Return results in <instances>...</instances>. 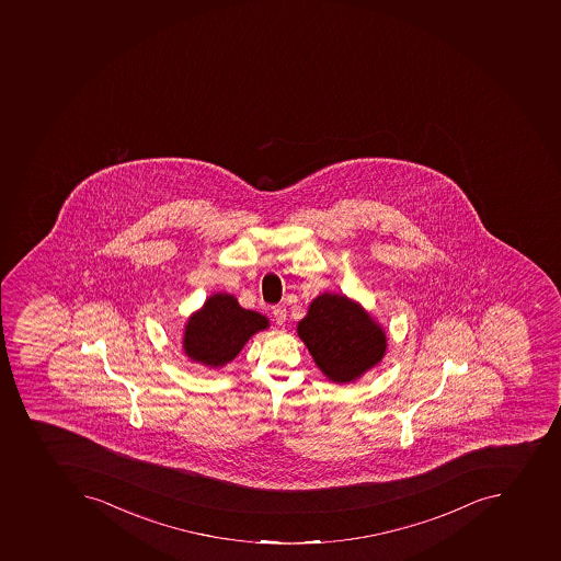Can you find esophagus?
<instances>
[{
    "label": "esophagus",
    "mask_w": 561,
    "mask_h": 561,
    "mask_svg": "<svg viewBox=\"0 0 561 561\" xmlns=\"http://www.w3.org/2000/svg\"><path fill=\"white\" fill-rule=\"evenodd\" d=\"M272 313H274L275 322H277L278 327H284V324H286L287 310L284 305H275Z\"/></svg>",
    "instance_id": "esophagus-1"
}]
</instances>
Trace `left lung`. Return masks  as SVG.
<instances>
[{
    "label": "left lung",
    "instance_id": "1",
    "mask_svg": "<svg viewBox=\"0 0 561 561\" xmlns=\"http://www.w3.org/2000/svg\"><path fill=\"white\" fill-rule=\"evenodd\" d=\"M296 333L319 370L336 385L362 379L382 362L388 348L385 328L359 301L340 293L316 296Z\"/></svg>",
    "mask_w": 561,
    "mask_h": 561
}]
</instances>
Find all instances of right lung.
Here are the masks:
<instances>
[{
  "instance_id": "add662e5",
  "label": "right lung",
  "mask_w": 561,
  "mask_h": 561,
  "mask_svg": "<svg viewBox=\"0 0 561 561\" xmlns=\"http://www.w3.org/2000/svg\"><path fill=\"white\" fill-rule=\"evenodd\" d=\"M270 328L268 318L242 309L230 293H214L182 330V351L191 362L219 370L239 356L257 331Z\"/></svg>"
}]
</instances>
